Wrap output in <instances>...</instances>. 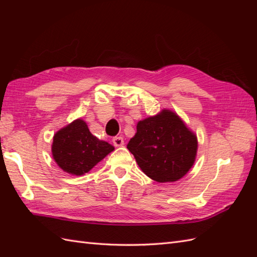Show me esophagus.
I'll return each instance as SVG.
<instances>
[{
  "instance_id": "esophagus-1",
  "label": "esophagus",
  "mask_w": 257,
  "mask_h": 257,
  "mask_svg": "<svg viewBox=\"0 0 257 257\" xmlns=\"http://www.w3.org/2000/svg\"><path fill=\"white\" fill-rule=\"evenodd\" d=\"M112 143L115 147H122L124 145V141L121 136H115L112 138Z\"/></svg>"
}]
</instances>
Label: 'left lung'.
I'll list each match as a JSON object with an SVG mask.
<instances>
[{"label": "left lung", "mask_w": 257, "mask_h": 257, "mask_svg": "<svg viewBox=\"0 0 257 257\" xmlns=\"http://www.w3.org/2000/svg\"><path fill=\"white\" fill-rule=\"evenodd\" d=\"M127 149L152 180L174 182L193 166L197 138L176 113L163 110L138 122L137 132L128 142Z\"/></svg>", "instance_id": "1"}]
</instances>
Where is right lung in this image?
<instances>
[{
  "instance_id": "obj_1",
  "label": "right lung",
  "mask_w": 257,
  "mask_h": 257,
  "mask_svg": "<svg viewBox=\"0 0 257 257\" xmlns=\"http://www.w3.org/2000/svg\"><path fill=\"white\" fill-rule=\"evenodd\" d=\"M114 148L91 134L83 120L77 119L53 136L52 155L64 172L80 176L88 173Z\"/></svg>"
}]
</instances>
